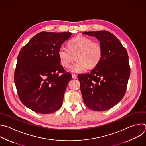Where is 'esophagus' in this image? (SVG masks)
Instances as JSON below:
<instances>
[{
  "label": "esophagus",
  "instance_id": "esophagus-1",
  "mask_svg": "<svg viewBox=\"0 0 146 146\" xmlns=\"http://www.w3.org/2000/svg\"><path fill=\"white\" fill-rule=\"evenodd\" d=\"M72 78L73 79H76L77 78V76L76 74H72Z\"/></svg>",
  "mask_w": 146,
  "mask_h": 146
}]
</instances>
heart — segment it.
Instances as JSON below:
<instances>
[{
	"mask_svg": "<svg viewBox=\"0 0 146 146\" xmlns=\"http://www.w3.org/2000/svg\"><path fill=\"white\" fill-rule=\"evenodd\" d=\"M68 48L61 47L58 51V56L61 65L69 68L76 56V61L70 69L73 73L85 72L88 68L93 69L100 62L103 48L101 44L84 36H78L70 40L68 43Z\"/></svg>",
	"mask_w": 146,
	"mask_h": 146,
	"instance_id": "heart-1",
	"label": "heart"
}]
</instances>
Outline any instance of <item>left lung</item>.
<instances>
[{
  "instance_id": "1",
  "label": "left lung",
  "mask_w": 146,
  "mask_h": 146,
  "mask_svg": "<svg viewBox=\"0 0 146 146\" xmlns=\"http://www.w3.org/2000/svg\"><path fill=\"white\" fill-rule=\"evenodd\" d=\"M82 34L96 37L103 48L98 66L90 73L78 76L83 101L92 110L104 111L119 103L125 94L130 76L128 53L120 40L109 31Z\"/></svg>"
}]
</instances>
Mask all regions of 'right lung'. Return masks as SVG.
Returning <instances> with one entry per match:
<instances>
[{
    "mask_svg": "<svg viewBox=\"0 0 146 146\" xmlns=\"http://www.w3.org/2000/svg\"><path fill=\"white\" fill-rule=\"evenodd\" d=\"M72 34L39 33L19 53L14 73L18 96L26 107L36 113H52L62 106L72 74L61 65L58 51Z\"/></svg>",
    "mask_w": 146,
    "mask_h": 146,
    "instance_id": "right-lung-1",
    "label": "right lung"
}]
</instances>
